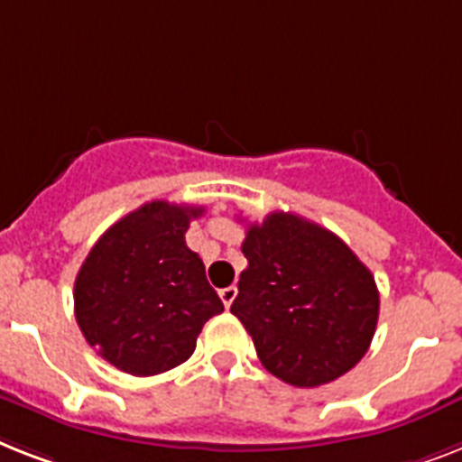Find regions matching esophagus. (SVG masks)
Instances as JSON below:
<instances>
[{
  "instance_id": "1",
  "label": "esophagus",
  "mask_w": 462,
  "mask_h": 462,
  "mask_svg": "<svg viewBox=\"0 0 462 462\" xmlns=\"http://www.w3.org/2000/svg\"><path fill=\"white\" fill-rule=\"evenodd\" d=\"M235 296H237V287H235V284H230V287L220 290V299H223L225 309H230L232 301H235Z\"/></svg>"
}]
</instances>
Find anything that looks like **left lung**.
Returning a JSON list of instances; mask_svg holds the SVG:
<instances>
[{"instance_id":"1","label":"left lung","mask_w":462,"mask_h":462,"mask_svg":"<svg viewBox=\"0 0 462 462\" xmlns=\"http://www.w3.org/2000/svg\"><path fill=\"white\" fill-rule=\"evenodd\" d=\"M232 313L268 373L320 387L348 373L373 341L380 291L373 273L335 232L275 211L249 225Z\"/></svg>"}]
</instances>
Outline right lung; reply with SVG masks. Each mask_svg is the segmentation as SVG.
Segmentation results:
<instances>
[{
  "label": "right lung",
  "instance_id": "right-lung-1",
  "mask_svg": "<svg viewBox=\"0 0 462 462\" xmlns=\"http://www.w3.org/2000/svg\"><path fill=\"white\" fill-rule=\"evenodd\" d=\"M201 206L152 201L114 223L75 277V320L89 346L137 377L166 373L197 348L223 301L185 244Z\"/></svg>",
  "mask_w": 462,
  "mask_h": 462
}]
</instances>
